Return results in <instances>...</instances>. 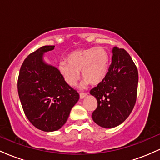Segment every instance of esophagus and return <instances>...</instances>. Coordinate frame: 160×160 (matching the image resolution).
Returning <instances> with one entry per match:
<instances>
[{
    "mask_svg": "<svg viewBox=\"0 0 160 160\" xmlns=\"http://www.w3.org/2000/svg\"><path fill=\"white\" fill-rule=\"evenodd\" d=\"M86 95H87V93L81 92V93H80V99H83L86 96Z\"/></svg>",
    "mask_w": 160,
    "mask_h": 160,
    "instance_id": "34e87169",
    "label": "esophagus"
}]
</instances>
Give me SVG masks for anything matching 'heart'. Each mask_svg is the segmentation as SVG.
<instances>
[{
  "mask_svg": "<svg viewBox=\"0 0 160 160\" xmlns=\"http://www.w3.org/2000/svg\"><path fill=\"white\" fill-rule=\"evenodd\" d=\"M67 61L60 62L58 69L70 86L77 85L80 78V71L84 78L82 88L90 82L98 85L106 78L109 68V55L102 47L74 51L68 56Z\"/></svg>",
  "mask_w": 160,
  "mask_h": 160,
  "instance_id": "obj_1",
  "label": "heart"
}]
</instances>
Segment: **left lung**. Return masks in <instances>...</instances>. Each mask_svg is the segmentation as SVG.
<instances>
[{"mask_svg":"<svg viewBox=\"0 0 160 160\" xmlns=\"http://www.w3.org/2000/svg\"><path fill=\"white\" fill-rule=\"evenodd\" d=\"M112 54L107 76L90 91L98 102L92 120L105 128H114L128 118L136 102L138 82L137 68L129 54L116 47Z\"/></svg>","mask_w":160,"mask_h":160,"instance_id":"left-lung-1","label":"left lung"}]
</instances>
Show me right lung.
Wrapping results in <instances>:
<instances>
[{
	"mask_svg": "<svg viewBox=\"0 0 160 160\" xmlns=\"http://www.w3.org/2000/svg\"><path fill=\"white\" fill-rule=\"evenodd\" d=\"M55 46H44L23 62L18 78V93L25 114L43 132L61 128L80 95L68 85L56 67L45 62L44 53Z\"/></svg>",
	"mask_w": 160,
	"mask_h": 160,
	"instance_id": "add662e5",
	"label": "right lung"
}]
</instances>
